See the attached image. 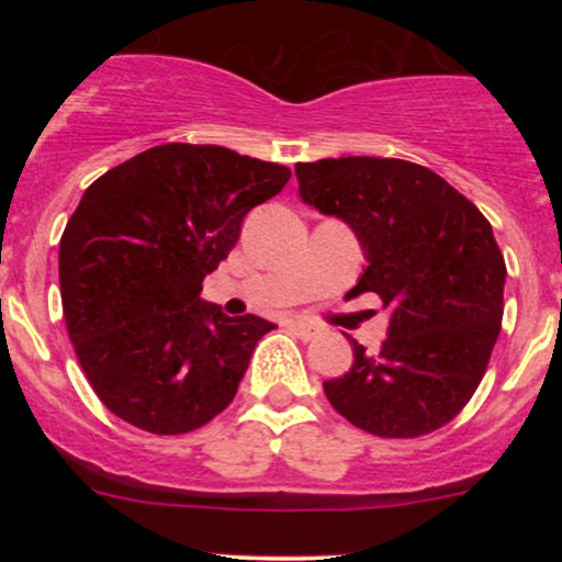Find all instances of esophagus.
Returning <instances> with one entry per match:
<instances>
[{
  "label": "esophagus",
  "instance_id": "obj_1",
  "mask_svg": "<svg viewBox=\"0 0 562 562\" xmlns=\"http://www.w3.org/2000/svg\"><path fill=\"white\" fill-rule=\"evenodd\" d=\"M290 330H293V333L299 335V338H303V340L317 338V335L322 333L317 325H312V322H293V325H290Z\"/></svg>",
  "mask_w": 562,
  "mask_h": 562
}]
</instances>
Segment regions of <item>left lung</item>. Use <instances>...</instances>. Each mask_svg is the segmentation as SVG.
<instances>
[{"mask_svg": "<svg viewBox=\"0 0 562 562\" xmlns=\"http://www.w3.org/2000/svg\"><path fill=\"white\" fill-rule=\"evenodd\" d=\"M303 203L344 218L364 248L353 295L391 312L378 357L353 340L325 396L348 423L417 438L454 420L479 389L505 312V259L492 224L436 171L398 158L295 164Z\"/></svg>", "mask_w": 562, "mask_h": 562, "instance_id": "8db88e82", "label": "left lung"}]
</instances>
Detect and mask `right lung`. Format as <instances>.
Segmentation results:
<instances>
[{"label": "right lung", "mask_w": 562, "mask_h": 562, "mask_svg": "<svg viewBox=\"0 0 562 562\" xmlns=\"http://www.w3.org/2000/svg\"><path fill=\"white\" fill-rule=\"evenodd\" d=\"M290 169L218 145H158L102 173L60 237L70 344L100 402L156 436L190 434L235 398L272 322L200 299L245 214Z\"/></svg>", "instance_id": "1"}]
</instances>
